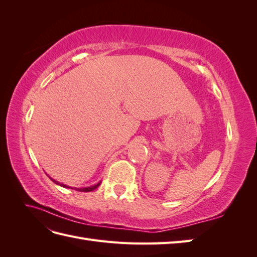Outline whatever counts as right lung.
I'll return each instance as SVG.
<instances>
[{
	"instance_id": "obj_1",
	"label": "right lung",
	"mask_w": 257,
	"mask_h": 257,
	"mask_svg": "<svg viewBox=\"0 0 257 257\" xmlns=\"http://www.w3.org/2000/svg\"><path fill=\"white\" fill-rule=\"evenodd\" d=\"M50 178V177H49ZM51 179V180L54 182V183H56V184H59V185H61V186H63V188H71V186H68V185H65V184H63V183H60V182H58V181H56V180H53V179L52 178H50ZM99 184H100V182H98V183H96L95 185H92V186H88V188H78V189H77V188H71V189H74V190H76V191H79V192H91V191H93V190H95L96 188H98V186H99Z\"/></svg>"
}]
</instances>
